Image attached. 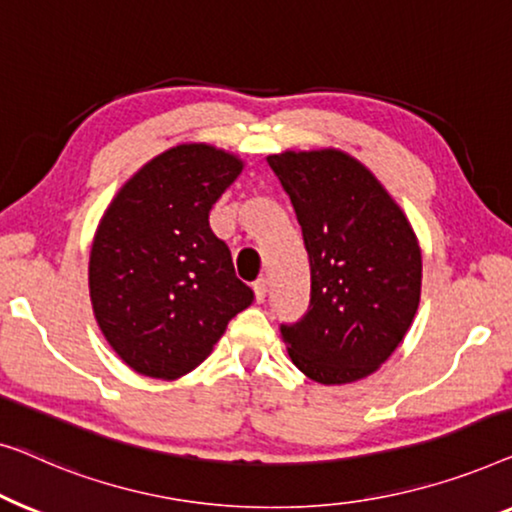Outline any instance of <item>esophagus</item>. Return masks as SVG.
Listing matches in <instances>:
<instances>
[{
    "mask_svg": "<svg viewBox=\"0 0 512 512\" xmlns=\"http://www.w3.org/2000/svg\"><path fill=\"white\" fill-rule=\"evenodd\" d=\"M253 290H255V299L259 301V304H262V301L266 299V292H269V280H266V278L255 280Z\"/></svg>",
    "mask_w": 512,
    "mask_h": 512,
    "instance_id": "34e87169",
    "label": "esophagus"
}]
</instances>
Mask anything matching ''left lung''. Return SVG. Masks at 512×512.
<instances>
[{
  "mask_svg": "<svg viewBox=\"0 0 512 512\" xmlns=\"http://www.w3.org/2000/svg\"><path fill=\"white\" fill-rule=\"evenodd\" d=\"M297 213L311 262V306L280 334L315 383L345 385L383 366L420 306L422 253L376 176L336 148L266 157Z\"/></svg>",
  "mask_w": 512,
  "mask_h": 512,
  "instance_id": "obj_1",
  "label": "left lung"
}]
</instances>
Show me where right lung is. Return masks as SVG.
Masks as SVG:
<instances>
[{"label": "right lung", "mask_w": 512, "mask_h": 512, "mask_svg": "<svg viewBox=\"0 0 512 512\" xmlns=\"http://www.w3.org/2000/svg\"><path fill=\"white\" fill-rule=\"evenodd\" d=\"M243 160L208 143H181L120 187L92 239L95 320L129 369L176 380L211 355L229 320L253 304L208 213Z\"/></svg>", "instance_id": "1"}]
</instances>
